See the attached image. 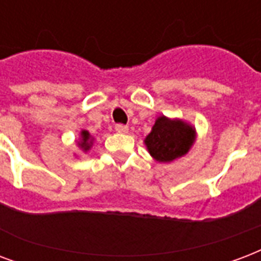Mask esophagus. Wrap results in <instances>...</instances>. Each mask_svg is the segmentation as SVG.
Listing matches in <instances>:
<instances>
[{
  "mask_svg": "<svg viewBox=\"0 0 261 261\" xmlns=\"http://www.w3.org/2000/svg\"><path fill=\"white\" fill-rule=\"evenodd\" d=\"M115 131H116L117 134H127L128 133V127L124 126V124H117L115 127Z\"/></svg>",
  "mask_w": 261,
  "mask_h": 261,
  "instance_id": "1",
  "label": "esophagus"
}]
</instances>
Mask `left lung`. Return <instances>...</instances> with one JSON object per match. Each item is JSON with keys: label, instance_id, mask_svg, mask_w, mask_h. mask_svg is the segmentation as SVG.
<instances>
[{"label": "left lung", "instance_id": "left-lung-1", "mask_svg": "<svg viewBox=\"0 0 261 261\" xmlns=\"http://www.w3.org/2000/svg\"><path fill=\"white\" fill-rule=\"evenodd\" d=\"M196 127L182 119L159 116L144 139L149 154L157 163H172L188 154L196 142Z\"/></svg>", "mask_w": 261, "mask_h": 261}]
</instances>
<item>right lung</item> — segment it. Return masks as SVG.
I'll list each match as a JSON object with an SVG mask.
<instances>
[{"label":"right lung","instance_id":"obj_1","mask_svg":"<svg viewBox=\"0 0 261 261\" xmlns=\"http://www.w3.org/2000/svg\"><path fill=\"white\" fill-rule=\"evenodd\" d=\"M94 144V137H91V134L87 130H82L79 134V139L76 141L77 148L81 149L82 152L87 153L91 149Z\"/></svg>","mask_w":261,"mask_h":261}]
</instances>
